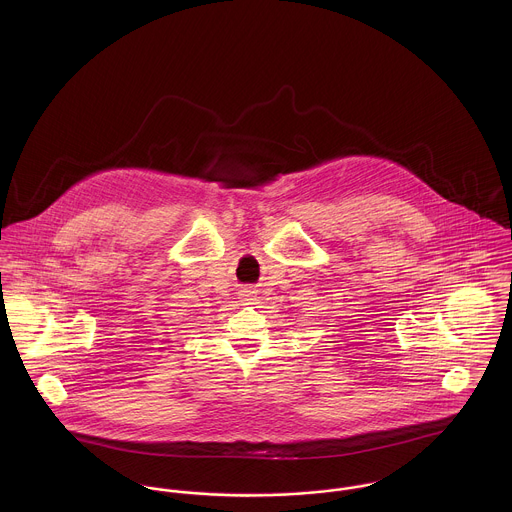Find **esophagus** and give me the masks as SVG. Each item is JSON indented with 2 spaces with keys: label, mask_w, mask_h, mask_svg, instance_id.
I'll return each instance as SVG.
<instances>
[{
  "label": "esophagus",
  "mask_w": 512,
  "mask_h": 512,
  "mask_svg": "<svg viewBox=\"0 0 512 512\" xmlns=\"http://www.w3.org/2000/svg\"><path fill=\"white\" fill-rule=\"evenodd\" d=\"M240 299H242V301H252V299H254V292L246 288V290L240 292Z\"/></svg>",
  "instance_id": "esophagus-1"
}]
</instances>
